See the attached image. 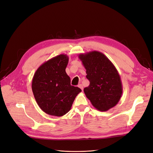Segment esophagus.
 Returning <instances> with one entry per match:
<instances>
[{"label":"esophagus","instance_id":"34e87169","mask_svg":"<svg viewBox=\"0 0 153 153\" xmlns=\"http://www.w3.org/2000/svg\"><path fill=\"white\" fill-rule=\"evenodd\" d=\"M78 87H79V88H80L82 91H83V89H84V87H83V86H82V84H79V85H78Z\"/></svg>","mask_w":153,"mask_h":153}]
</instances>
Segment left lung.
Here are the masks:
<instances>
[{
	"mask_svg": "<svg viewBox=\"0 0 153 153\" xmlns=\"http://www.w3.org/2000/svg\"><path fill=\"white\" fill-rule=\"evenodd\" d=\"M90 82L84 91L94 107L105 112L116 105L121 98L123 85L113 63L103 53L91 51L78 55Z\"/></svg>",
	"mask_w": 153,
	"mask_h": 153,
	"instance_id": "8db88e82",
	"label": "left lung"
}]
</instances>
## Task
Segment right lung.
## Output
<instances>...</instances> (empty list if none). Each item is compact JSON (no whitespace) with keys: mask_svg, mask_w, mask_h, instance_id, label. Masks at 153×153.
Instances as JSON below:
<instances>
[{"mask_svg":"<svg viewBox=\"0 0 153 153\" xmlns=\"http://www.w3.org/2000/svg\"><path fill=\"white\" fill-rule=\"evenodd\" d=\"M69 57L60 54L38 68L32 80V90L39 108L44 112L61 117L70 110L76 96L82 90L71 85L66 72Z\"/></svg>","mask_w":153,"mask_h":153,"instance_id":"obj_1","label":"right lung"}]
</instances>
